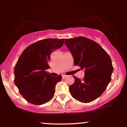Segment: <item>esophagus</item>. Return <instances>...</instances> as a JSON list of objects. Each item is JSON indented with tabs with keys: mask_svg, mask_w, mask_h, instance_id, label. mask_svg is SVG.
<instances>
[{
	"mask_svg": "<svg viewBox=\"0 0 127 127\" xmlns=\"http://www.w3.org/2000/svg\"><path fill=\"white\" fill-rule=\"evenodd\" d=\"M65 77H66V76H65V75H62V78H63V79L65 78Z\"/></svg>",
	"mask_w": 127,
	"mask_h": 127,
	"instance_id": "esophagus-1",
	"label": "esophagus"
}]
</instances>
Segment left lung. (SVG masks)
Here are the masks:
<instances>
[{"label": "left lung", "instance_id": "left-lung-1", "mask_svg": "<svg viewBox=\"0 0 127 127\" xmlns=\"http://www.w3.org/2000/svg\"><path fill=\"white\" fill-rule=\"evenodd\" d=\"M64 43L73 55L74 64L85 70L83 80L74 76L75 82L69 86L71 95L82 103L94 101L111 81V59L100 45L83 36L65 39Z\"/></svg>", "mask_w": 127, "mask_h": 127}]
</instances>
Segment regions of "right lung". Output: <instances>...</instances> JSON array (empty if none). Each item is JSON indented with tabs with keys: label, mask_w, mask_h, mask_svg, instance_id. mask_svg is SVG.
<instances>
[{
	"label": "right lung",
	"mask_w": 127,
	"mask_h": 127,
	"mask_svg": "<svg viewBox=\"0 0 127 127\" xmlns=\"http://www.w3.org/2000/svg\"><path fill=\"white\" fill-rule=\"evenodd\" d=\"M65 39H46L34 42L25 49L14 68V83L23 98L35 105L50 101L55 86L62 79L46 71L52 52L62 47Z\"/></svg>",
	"instance_id": "obj_1"
}]
</instances>
